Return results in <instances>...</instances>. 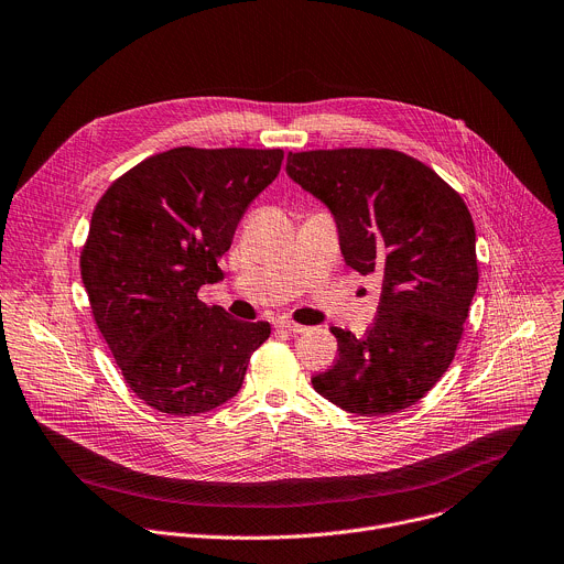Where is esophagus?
Returning <instances> with one entry per match:
<instances>
[{
	"label": "esophagus",
	"instance_id": "1",
	"mask_svg": "<svg viewBox=\"0 0 564 564\" xmlns=\"http://www.w3.org/2000/svg\"><path fill=\"white\" fill-rule=\"evenodd\" d=\"M276 328H283V330H288V333H292V335H299V333H305V330H308L305 326L294 324V322H290V319H281V322H276Z\"/></svg>",
	"mask_w": 564,
	"mask_h": 564
}]
</instances>
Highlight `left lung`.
I'll list each match as a JSON object with an SVG mask.
<instances>
[{"label": "left lung", "mask_w": 564, "mask_h": 564, "mask_svg": "<svg viewBox=\"0 0 564 564\" xmlns=\"http://www.w3.org/2000/svg\"><path fill=\"white\" fill-rule=\"evenodd\" d=\"M285 171L333 214L346 265L382 281L365 337L330 328L339 357L313 387L357 416L416 404L452 365L479 283L466 202L389 148L290 152Z\"/></svg>", "instance_id": "left-lung-1"}]
</instances>
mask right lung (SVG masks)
Returning a JSON list of instances; mask_svg holds the SVG:
<instances>
[{
	"label": "right lung",
	"mask_w": 564,
	"mask_h": 564,
	"mask_svg": "<svg viewBox=\"0 0 564 564\" xmlns=\"http://www.w3.org/2000/svg\"><path fill=\"white\" fill-rule=\"evenodd\" d=\"M281 148H173L121 175L98 199L80 276L94 322L130 389L171 416L234 398L268 322L234 319L197 299L218 283L251 199L281 171Z\"/></svg>",
	"instance_id": "1"
}]
</instances>
